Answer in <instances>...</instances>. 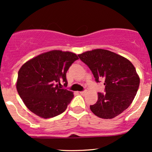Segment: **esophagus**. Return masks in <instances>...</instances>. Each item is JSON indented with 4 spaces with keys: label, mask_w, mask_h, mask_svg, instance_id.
I'll list each match as a JSON object with an SVG mask.
<instances>
[{
    "label": "esophagus",
    "mask_w": 152,
    "mask_h": 152,
    "mask_svg": "<svg viewBox=\"0 0 152 152\" xmlns=\"http://www.w3.org/2000/svg\"><path fill=\"white\" fill-rule=\"evenodd\" d=\"M86 91L85 90V91H80V94H81V95H85V94H86Z\"/></svg>",
    "instance_id": "1"
}]
</instances>
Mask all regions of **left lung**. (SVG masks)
<instances>
[{
    "mask_svg": "<svg viewBox=\"0 0 152 152\" xmlns=\"http://www.w3.org/2000/svg\"><path fill=\"white\" fill-rule=\"evenodd\" d=\"M88 66L95 81H104L105 94L98 93V100L90 109L102 118H113L131 105L137 93L139 79L128 59L104 49H94L78 55Z\"/></svg>",
    "mask_w": 152,
    "mask_h": 152,
    "instance_id": "obj_1",
    "label": "left lung"
}]
</instances>
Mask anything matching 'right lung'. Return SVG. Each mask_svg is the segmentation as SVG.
<instances>
[{
	"instance_id": "1",
	"label": "right lung",
	"mask_w": 152,
	"mask_h": 152,
	"mask_svg": "<svg viewBox=\"0 0 152 152\" xmlns=\"http://www.w3.org/2000/svg\"><path fill=\"white\" fill-rule=\"evenodd\" d=\"M78 59L74 53L54 50L25 63L18 71L16 88L28 109L43 118L62 114L74 94L61 88V82L67 84L66 72Z\"/></svg>"
}]
</instances>
